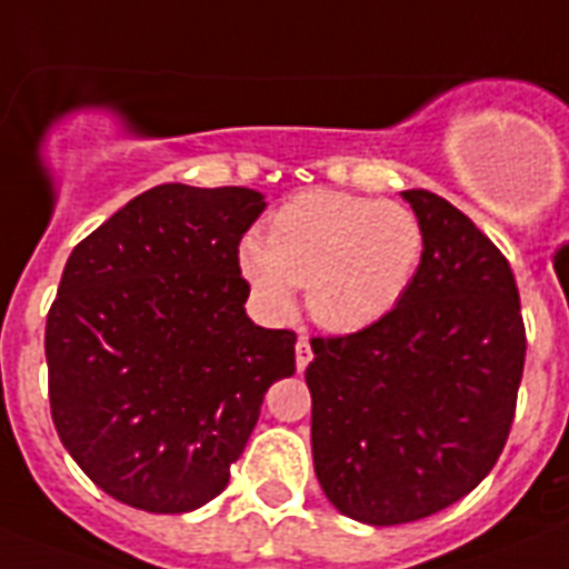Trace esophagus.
<instances>
[{"label":"esophagus","instance_id":"1","mask_svg":"<svg viewBox=\"0 0 569 569\" xmlns=\"http://www.w3.org/2000/svg\"><path fill=\"white\" fill-rule=\"evenodd\" d=\"M311 358H313L311 342H308V337H299V340H296V369L305 372V366L311 363Z\"/></svg>","mask_w":569,"mask_h":569}]
</instances>
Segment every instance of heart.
<instances>
[{
	"label": "heart",
	"mask_w": 569,
	"mask_h": 569,
	"mask_svg": "<svg viewBox=\"0 0 569 569\" xmlns=\"http://www.w3.org/2000/svg\"><path fill=\"white\" fill-rule=\"evenodd\" d=\"M425 258V227L403 203L349 191L311 189L267 220V243L247 234L238 270L273 317L293 311L296 284L308 288L319 328L355 335L396 311Z\"/></svg>",
	"instance_id": "1"
}]
</instances>
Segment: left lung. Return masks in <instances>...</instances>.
<instances>
[{
	"label": "left lung",
	"instance_id": "left-lung-1",
	"mask_svg": "<svg viewBox=\"0 0 569 569\" xmlns=\"http://www.w3.org/2000/svg\"><path fill=\"white\" fill-rule=\"evenodd\" d=\"M425 258L396 311L372 328L313 337V471L346 518H430L486 480L515 421L527 331L509 261L468 214L401 191Z\"/></svg>",
	"mask_w": 569,
	"mask_h": 569
}]
</instances>
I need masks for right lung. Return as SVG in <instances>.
I'll list each match as a JSON object with an SVG mask.
<instances>
[{
  "instance_id": "obj_1",
  "label": "right lung",
  "mask_w": 569,
  "mask_h": 569,
  "mask_svg": "<svg viewBox=\"0 0 569 569\" xmlns=\"http://www.w3.org/2000/svg\"><path fill=\"white\" fill-rule=\"evenodd\" d=\"M252 189L166 182L72 250L46 319L51 419L101 491L157 515L227 488L296 335L247 317L238 243Z\"/></svg>"
}]
</instances>
